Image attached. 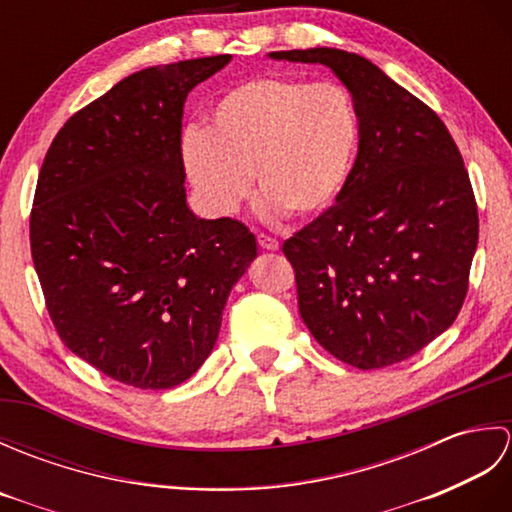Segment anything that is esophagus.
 Here are the masks:
<instances>
[{
	"mask_svg": "<svg viewBox=\"0 0 512 512\" xmlns=\"http://www.w3.org/2000/svg\"><path fill=\"white\" fill-rule=\"evenodd\" d=\"M257 242H259V246H262L264 250H279V242H277V239L266 235V233H259V235H257Z\"/></svg>",
	"mask_w": 512,
	"mask_h": 512,
	"instance_id": "esophagus-1",
	"label": "esophagus"
}]
</instances>
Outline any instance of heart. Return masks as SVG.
Instances as JSON below:
<instances>
[{
	"instance_id": "b5f03b06",
	"label": "heart",
	"mask_w": 512,
	"mask_h": 512,
	"mask_svg": "<svg viewBox=\"0 0 512 512\" xmlns=\"http://www.w3.org/2000/svg\"><path fill=\"white\" fill-rule=\"evenodd\" d=\"M361 143L350 90L336 81L257 76L228 90L206 132L182 138V165L202 209L228 217L253 191L270 220L286 211L312 217L339 200Z\"/></svg>"
}]
</instances>
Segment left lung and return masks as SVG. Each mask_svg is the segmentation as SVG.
<instances>
[{"label": "left lung", "mask_w": 512, "mask_h": 512, "mask_svg": "<svg viewBox=\"0 0 512 512\" xmlns=\"http://www.w3.org/2000/svg\"><path fill=\"white\" fill-rule=\"evenodd\" d=\"M268 57L330 68L361 121L339 200L284 242L301 319L347 365L405 361L451 328L469 288L480 224L458 145L431 107L361 54L308 48Z\"/></svg>", "instance_id": "8db88e82"}]
</instances>
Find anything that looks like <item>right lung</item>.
I'll return each instance as SVG.
<instances>
[{
    "label": "right lung",
    "mask_w": 512,
    "mask_h": 512,
    "mask_svg": "<svg viewBox=\"0 0 512 512\" xmlns=\"http://www.w3.org/2000/svg\"><path fill=\"white\" fill-rule=\"evenodd\" d=\"M231 54L129 74L65 123L43 160L30 250L61 341L118 383L171 389L213 352L255 235L187 204L182 112Z\"/></svg>",
    "instance_id": "right-lung-1"
}]
</instances>
